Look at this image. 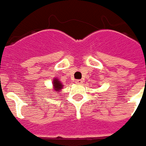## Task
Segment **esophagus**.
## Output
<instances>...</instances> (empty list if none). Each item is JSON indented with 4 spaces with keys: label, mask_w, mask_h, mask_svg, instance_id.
<instances>
[{
    "label": "esophagus",
    "mask_w": 146,
    "mask_h": 146,
    "mask_svg": "<svg viewBox=\"0 0 146 146\" xmlns=\"http://www.w3.org/2000/svg\"><path fill=\"white\" fill-rule=\"evenodd\" d=\"M75 83L77 85H81L82 84V81L81 79H78V80H76L75 81Z\"/></svg>",
    "instance_id": "34e87169"
}]
</instances>
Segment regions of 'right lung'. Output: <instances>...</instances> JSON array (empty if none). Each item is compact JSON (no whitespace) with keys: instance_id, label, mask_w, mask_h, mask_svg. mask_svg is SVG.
<instances>
[{"instance_id":"add662e5","label":"right lung","mask_w":146,"mask_h":146,"mask_svg":"<svg viewBox=\"0 0 146 146\" xmlns=\"http://www.w3.org/2000/svg\"><path fill=\"white\" fill-rule=\"evenodd\" d=\"M63 84L61 83V82L60 81L59 78H54V79L52 80V90L53 91L58 92L60 93V91H61V90H63Z\"/></svg>"}]
</instances>
